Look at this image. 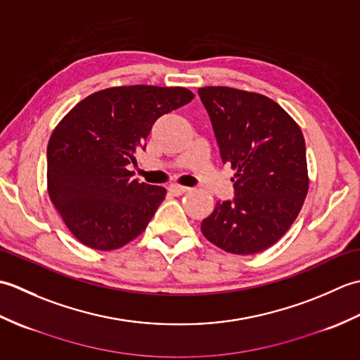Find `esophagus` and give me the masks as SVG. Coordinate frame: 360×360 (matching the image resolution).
<instances>
[{"instance_id":"obj_1","label":"esophagus","mask_w":360,"mask_h":360,"mask_svg":"<svg viewBox=\"0 0 360 360\" xmlns=\"http://www.w3.org/2000/svg\"><path fill=\"white\" fill-rule=\"evenodd\" d=\"M168 190H170V192L173 193V195H176V196H179V195H182V193H186V192H188V187H184V186H178V184H172L170 187H168Z\"/></svg>"}]
</instances>
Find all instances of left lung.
Segmentation results:
<instances>
[{
    "label": "left lung",
    "mask_w": 360,
    "mask_h": 360,
    "mask_svg": "<svg viewBox=\"0 0 360 360\" xmlns=\"http://www.w3.org/2000/svg\"><path fill=\"white\" fill-rule=\"evenodd\" d=\"M223 162L235 173L232 201L217 202L201 223L205 238L236 255L277 243L308 193L307 147L300 127L272 98L227 86L198 89Z\"/></svg>",
    "instance_id": "left-lung-1"
}]
</instances>
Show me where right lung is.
<instances>
[{
	"mask_svg": "<svg viewBox=\"0 0 360 360\" xmlns=\"http://www.w3.org/2000/svg\"><path fill=\"white\" fill-rule=\"evenodd\" d=\"M193 97L181 86H116L83 98L60 120L48 143V192L82 244L114 250L145 231L167 190L133 179L127 165L153 124Z\"/></svg>",
	"mask_w": 360,
	"mask_h": 360,
	"instance_id": "1",
	"label": "right lung"
}]
</instances>
